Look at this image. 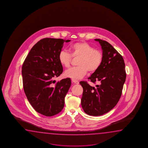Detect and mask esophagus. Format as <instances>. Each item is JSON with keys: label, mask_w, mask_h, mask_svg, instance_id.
<instances>
[{"label": "esophagus", "mask_w": 148, "mask_h": 148, "mask_svg": "<svg viewBox=\"0 0 148 148\" xmlns=\"http://www.w3.org/2000/svg\"><path fill=\"white\" fill-rule=\"evenodd\" d=\"M72 82H73V83H75V84H78L79 82L78 80H75V79H72Z\"/></svg>", "instance_id": "34e87169"}]
</instances>
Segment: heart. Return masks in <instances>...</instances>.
<instances>
[{
  "instance_id": "heart-1",
  "label": "heart",
  "mask_w": 148,
  "mask_h": 148,
  "mask_svg": "<svg viewBox=\"0 0 148 148\" xmlns=\"http://www.w3.org/2000/svg\"><path fill=\"white\" fill-rule=\"evenodd\" d=\"M70 53L66 50H61L59 54V61L65 68L70 66L73 58H79L77 67L66 70L64 73L66 78L78 80L85 76L87 71L96 72L103 61V54L100 50L95 49L93 46L86 42H77L70 45Z\"/></svg>"
}]
</instances>
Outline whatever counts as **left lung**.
Masks as SVG:
<instances>
[{
	"label": "left lung",
	"instance_id": "left-lung-1",
	"mask_svg": "<svg viewBox=\"0 0 148 148\" xmlns=\"http://www.w3.org/2000/svg\"><path fill=\"white\" fill-rule=\"evenodd\" d=\"M101 46L103 61L101 67L88 77L89 81L95 84L96 87L82 81L83 88L81 99L82 107L85 113L92 116L106 114L116 106L121 97L126 73L123 57L106 41L95 39Z\"/></svg>",
	"mask_w": 148,
	"mask_h": 148
}]
</instances>
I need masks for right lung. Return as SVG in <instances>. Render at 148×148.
Listing matches in <instances>:
<instances>
[{
  "label": "right lung",
  "instance_id": "obj_1",
  "mask_svg": "<svg viewBox=\"0 0 148 148\" xmlns=\"http://www.w3.org/2000/svg\"><path fill=\"white\" fill-rule=\"evenodd\" d=\"M70 40L44 38L32 48L23 64V84L26 97L37 112L46 116L59 113L71 86L69 78L56 82L63 72L58 59L64 42Z\"/></svg>",
  "mask_w": 148,
  "mask_h": 148
}]
</instances>
